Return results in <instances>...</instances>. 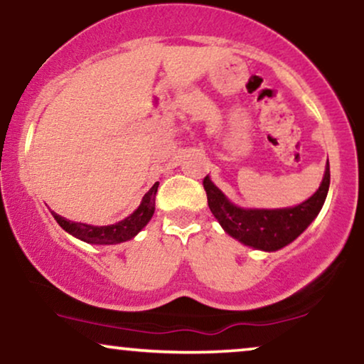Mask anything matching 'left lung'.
I'll use <instances>...</instances> for the list:
<instances>
[{"label":"left lung","instance_id":"8db88e82","mask_svg":"<svg viewBox=\"0 0 364 364\" xmlns=\"http://www.w3.org/2000/svg\"><path fill=\"white\" fill-rule=\"evenodd\" d=\"M330 185V166L327 161L323 179L318 190L303 203L289 208H241L229 202L210 178H203L210 212L224 231L246 246L277 252L296 240L313 223L323 207Z\"/></svg>","mask_w":364,"mask_h":364}]
</instances>
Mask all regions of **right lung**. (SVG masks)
<instances>
[{
    "label": "right lung",
    "mask_w": 364,
    "mask_h": 364,
    "mask_svg": "<svg viewBox=\"0 0 364 364\" xmlns=\"http://www.w3.org/2000/svg\"><path fill=\"white\" fill-rule=\"evenodd\" d=\"M157 188H159V181L144 195L139 208H136L132 215H128L127 219L119 220V223L111 224V225H90L83 223H73V220H68L65 219V217L58 215L56 212H53V217L66 232H70L72 236L78 237V240L85 241V243L118 245V243H123V241H128L132 240V237H135L141 229L147 225L149 220L152 219L154 210H156Z\"/></svg>",
    "instance_id": "1"
}]
</instances>
